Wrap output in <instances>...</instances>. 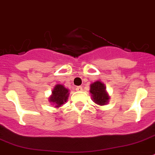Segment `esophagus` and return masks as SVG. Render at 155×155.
I'll return each instance as SVG.
<instances>
[{
  "mask_svg": "<svg viewBox=\"0 0 155 155\" xmlns=\"http://www.w3.org/2000/svg\"><path fill=\"white\" fill-rule=\"evenodd\" d=\"M76 90L78 92H81L83 90V87H82V86H77V87L76 88Z\"/></svg>",
  "mask_w": 155,
  "mask_h": 155,
  "instance_id": "1",
  "label": "esophagus"
}]
</instances>
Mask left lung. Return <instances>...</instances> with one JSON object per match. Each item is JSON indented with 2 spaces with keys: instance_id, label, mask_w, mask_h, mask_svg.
I'll list each match as a JSON object with an SVG mask.
<instances>
[{
  "instance_id": "1",
  "label": "left lung",
  "mask_w": 155,
  "mask_h": 155,
  "mask_svg": "<svg viewBox=\"0 0 155 155\" xmlns=\"http://www.w3.org/2000/svg\"><path fill=\"white\" fill-rule=\"evenodd\" d=\"M105 84L97 80L90 85V93L93 101L99 106H104L109 103L110 96L106 90Z\"/></svg>"
}]
</instances>
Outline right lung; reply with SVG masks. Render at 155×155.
<instances>
[{
    "label": "right lung",
    "instance_id": "1",
    "mask_svg": "<svg viewBox=\"0 0 155 155\" xmlns=\"http://www.w3.org/2000/svg\"><path fill=\"white\" fill-rule=\"evenodd\" d=\"M69 90L63 85L57 84L51 91V94L48 97V101L55 107L58 108L65 104L68 100L69 95Z\"/></svg>",
    "mask_w": 155,
    "mask_h": 155
}]
</instances>
